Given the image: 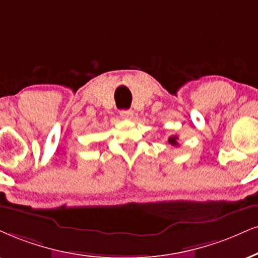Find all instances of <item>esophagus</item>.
I'll return each instance as SVG.
<instances>
[{
	"instance_id": "1",
	"label": "esophagus",
	"mask_w": 258,
	"mask_h": 258,
	"mask_svg": "<svg viewBox=\"0 0 258 258\" xmlns=\"http://www.w3.org/2000/svg\"><path fill=\"white\" fill-rule=\"evenodd\" d=\"M120 114V118L123 119H132L134 117V112L132 110H122L119 112Z\"/></svg>"
}]
</instances>
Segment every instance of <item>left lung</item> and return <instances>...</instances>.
Instances as JSON below:
<instances>
[{
	"label": "left lung",
	"instance_id": "1",
	"mask_svg": "<svg viewBox=\"0 0 258 258\" xmlns=\"http://www.w3.org/2000/svg\"><path fill=\"white\" fill-rule=\"evenodd\" d=\"M178 136L177 135H173V136H170V138H168V140H167V142L170 145H172V146H178L179 144H178Z\"/></svg>",
	"mask_w": 258,
	"mask_h": 258
}]
</instances>
